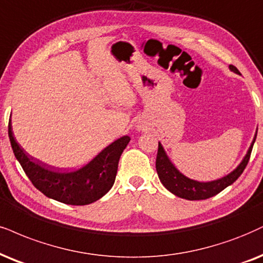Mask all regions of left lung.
Listing matches in <instances>:
<instances>
[{
	"instance_id": "1",
	"label": "left lung",
	"mask_w": 263,
	"mask_h": 263,
	"mask_svg": "<svg viewBox=\"0 0 263 263\" xmlns=\"http://www.w3.org/2000/svg\"><path fill=\"white\" fill-rule=\"evenodd\" d=\"M229 68L233 72L236 74H240L238 70V68L231 64ZM257 135V133H256ZM256 140V137L254 138L250 148H249L248 154L244 157V160L241 161V163L236 167L232 173H229L228 176L221 178L218 180L209 181V183H200V181L189 179L185 176L180 173L173 164L171 163V161L168 160L166 152H164L162 145L158 142V151H157V157H156V171L160 178L161 183L163 184L164 187L167 190H170L172 194L181 199L186 200H206L210 197L217 195L218 193H221L222 190H224L227 186H229L231 184L238 179L241 176V173L248 166L249 160H250L252 146H254V142Z\"/></svg>"
}]
</instances>
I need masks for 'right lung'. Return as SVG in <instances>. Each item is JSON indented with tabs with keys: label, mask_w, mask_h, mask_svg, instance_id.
Returning a JSON list of instances; mask_svg holds the SVG:
<instances>
[{
	"label": "right lung",
	"mask_w": 263,
	"mask_h": 263,
	"mask_svg": "<svg viewBox=\"0 0 263 263\" xmlns=\"http://www.w3.org/2000/svg\"><path fill=\"white\" fill-rule=\"evenodd\" d=\"M8 135L14 156L32 185L47 197L76 206L89 205L108 193L115 184L119 157L130 141L126 135L119 138L84 167L68 172L54 170L29 156L15 141L11 119Z\"/></svg>",
	"instance_id": "right-lung-1"
}]
</instances>
